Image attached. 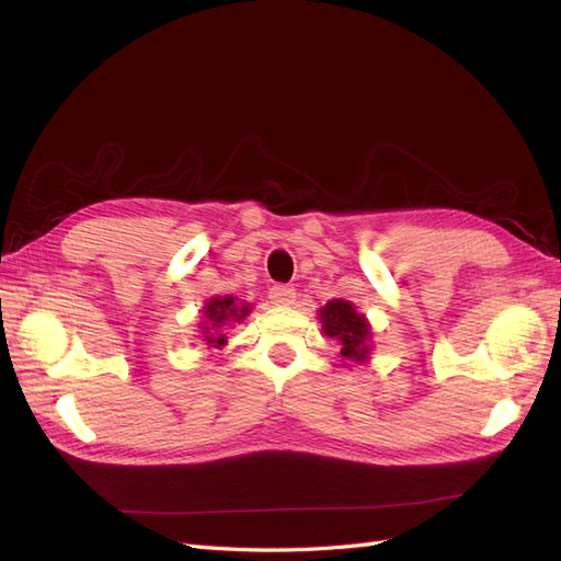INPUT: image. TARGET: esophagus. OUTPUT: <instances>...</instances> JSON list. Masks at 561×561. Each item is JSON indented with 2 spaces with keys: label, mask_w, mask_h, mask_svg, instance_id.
I'll list each match as a JSON object with an SVG mask.
<instances>
[{
  "label": "esophagus",
  "mask_w": 561,
  "mask_h": 561,
  "mask_svg": "<svg viewBox=\"0 0 561 561\" xmlns=\"http://www.w3.org/2000/svg\"><path fill=\"white\" fill-rule=\"evenodd\" d=\"M295 297L297 293L290 285H274L268 290V299L271 304H276V307H290V304H295Z\"/></svg>",
  "instance_id": "esophagus-1"
}]
</instances>
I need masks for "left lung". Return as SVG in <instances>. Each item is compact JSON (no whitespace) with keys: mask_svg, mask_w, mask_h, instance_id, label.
I'll return each instance as SVG.
<instances>
[{"mask_svg":"<svg viewBox=\"0 0 561 561\" xmlns=\"http://www.w3.org/2000/svg\"><path fill=\"white\" fill-rule=\"evenodd\" d=\"M318 320L322 325V334L334 339L339 344L342 360L348 363H367L371 348V325L365 313L358 311L348 299H330L325 307L318 311Z\"/></svg>","mask_w":561,"mask_h":561,"instance_id":"1","label":"left lung"}]
</instances>
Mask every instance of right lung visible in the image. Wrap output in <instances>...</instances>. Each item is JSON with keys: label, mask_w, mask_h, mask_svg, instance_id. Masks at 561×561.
Masks as SVG:
<instances>
[{"label": "right lung", "mask_w": 561, "mask_h": 561, "mask_svg": "<svg viewBox=\"0 0 561 561\" xmlns=\"http://www.w3.org/2000/svg\"><path fill=\"white\" fill-rule=\"evenodd\" d=\"M252 311V304L236 299L231 295H217L206 301V307L201 309L203 320H201V336L203 342L208 344V348H222L227 344L225 330L231 322H243Z\"/></svg>", "instance_id": "right-lung-1"}]
</instances>
